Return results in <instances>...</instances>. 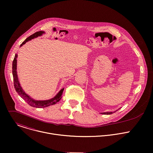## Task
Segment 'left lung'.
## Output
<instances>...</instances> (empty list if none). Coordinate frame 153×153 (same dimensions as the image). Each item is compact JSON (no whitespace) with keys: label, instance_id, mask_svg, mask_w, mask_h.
Returning a JSON list of instances; mask_svg holds the SVG:
<instances>
[{"label":"left lung","instance_id":"8db88e82","mask_svg":"<svg viewBox=\"0 0 153 153\" xmlns=\"http://www.w3.org/2000/svg\"><path fill=\"white\" fill-rule=\"evenodd\" d=\"M117 111H114V112H103V113H101V114H104V115H110V114H112L115 112H117Z\"/></svg>","mask_w":153,"mask_h":153}]
</instances>
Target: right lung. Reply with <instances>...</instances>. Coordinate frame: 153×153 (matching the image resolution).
<instances>
[{
  "mask_svg": "<svg viewBox=\"0 0 153 153\" xmlns=\"http://www.w3.org/2000/svg\"><path fill=\"white\" fill-rule=\"evenodd\" d=\"M45 32L44 31H39L36 32V33L32 34L28 38H27L20 45V47H22L23 44H25L26 42L36 38L39 36L42 35L43 33H44ZM17 54L15 55L14 59L13 62V79H14V85L15 89L16 92L18 93V94L24 100H25L26 102L30 105L32 107L36 108H44L48 107L51 105H55L57 102L61 99L62 95L63 93V91L64 90V88H62L59 91V92L52 98L47 100H35L33 98H32L29 95L26 94L25 92L23 91L22 88L20 86V84L19 83L17 73Z\"/></svg>",
  "mask_w": 153,
  "mask_h": 153,
  "instance_id": "obj_1",
  "label": "right lung"
}]
</instances>
